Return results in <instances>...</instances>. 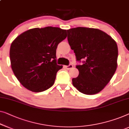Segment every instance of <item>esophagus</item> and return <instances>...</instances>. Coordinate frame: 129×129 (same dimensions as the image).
I'll use <instances>...</instances> for the list:
<instances>
[{"mask_svg":"<svg viewBox=\"0 0 129 129\" xmlns=\"http://www.w3.org/2000/svg\"><path fill=\"white\" fill-rule=\"evenodd\" d=\"M73 67V66L72 64H69V66H65V68L68 69V70H69V69H72Z\"/></svg>","mask_w":129,"mask_h":129,"instance_id":"1","label":"esophagus"}]
</instances>
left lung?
I'll return each mask as SVG.
<instances>
[{
    "mask_svg": "<svg viewBox=\"0 0 129 129\" xmlns=\"http://www.w3.org/2000/svg\"><path fill=\"white\" fill-rule=\"evenodd\" d=\"M68 40L78 61V77L72 79L73 85L80 92L93 95L104 88L117 68L118 49L111 36L99 29L77 27L69 29Z\"/></svg>",
    "mask_w": 129,
    "mask_h": 129,
    "instance_id": "left-lung-1",
    "label": "left lung"
}]
</instances>
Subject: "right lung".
Returning a JSON list of instances; mask_svg holds the SVG:
<instances>
[{"label": "right lung", "mask_w": 129, "mask_h": 129, "mask_svg": "<svg viewBox=\"0 0 129 129\" xmlns=\"http://www.w3.org/2000/svg\"><path fill=\"white\" fill-rule=\"evenodd\" d=\"M66 37V29L46 27L26 31L13 41L11 66L24 87L39 92L53 85L57 71L63 68L56 63V48Z\"/></svg>", "instance_id": "add662e5"}]
</instances>
